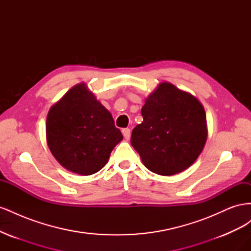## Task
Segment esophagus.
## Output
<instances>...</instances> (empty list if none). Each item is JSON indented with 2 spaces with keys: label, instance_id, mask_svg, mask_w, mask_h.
Segmentation results:
<instances>
[{
  "label": "esophagus",
  "instance_id": "1",
  "mask_svg": "<svg viewBox=\"0 0 251 251\" xmlns=\"http://www.w3.org/2000/svg\"><path fill=\"white\" fill-rule=\"evenodd\" d=\"M123 135H124V137H125V139H126V140H128L130 139V136H131V130L130 128H123Z\"/></svg>",
  "mask_w": 251,
  "mask_h": 251
}]
</instances>
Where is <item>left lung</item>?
Returning a JSON list of instances; mask_svg holds the SVG:
<instances>
[{
    "label": "left lung",
    "mask_w": 251,
    "mask_h": 251,
    "mask_svg": "<svg viewBox=\"0 0 251 251\" xmlns=\"http://www.w3.org/2000/svg\"><path fill=\"white\" fill-rule=\"evenodd\" d=\"M143 121L132 132L131 144L146 168L161 176L186 170L207 139L202 103L171 82H161L141 109Z\"/></svg>",
    "instance_id": "obj_1"
}]
</instances>
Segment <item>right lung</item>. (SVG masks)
<instances>
[{"instance_id":"1","label":"right lung","mask_w":251,"mask_h":251,"mask_svg":"<svg viewBox=\"0 0 251 251\" xmlns=\"http://www.w3.org/2000/svg\"><path fill=\"white\" fill-rule=\"evenodd\" d=\"M46 136L58 163L82 176L100 171L113 149L124 138L111 113L83 82L71 88L52 105L46 121Z\"/></svg>"}]
</instances>
